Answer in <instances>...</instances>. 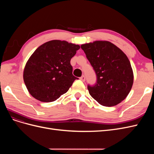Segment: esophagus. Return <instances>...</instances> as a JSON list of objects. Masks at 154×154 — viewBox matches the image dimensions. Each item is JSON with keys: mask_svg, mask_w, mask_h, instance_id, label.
<instances>
[{"mask_svg": "<svg viewBox=\"0 0 154 154\" xmlns=\"http://www.w3.org/2000/svg\"><path fill=\"white\" fill-rule=\"evenodd\" d=\"M80 80L82 81V82H85V77L84 76H82L80 78Z\"/></svg>", "mask_w": 154, "mask_h": 154, "instance_id": "1", "label": "esophagus"}]
</instances>
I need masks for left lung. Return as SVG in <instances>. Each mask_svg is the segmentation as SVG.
<instances>
[{"mask_svg":"<svg viewBox=\"0 0 154 154\" xmlns=\"http://www.w3.org/2000/svg\"><path fill=\"white\" fill-rule=\"evenodd\" d=\"M96 74L94 85H88L90 95L106 106L119 103L128 96L134 82L130 62L123 51L108 41L81 45Z\"/></svg>","mask_w":154,"mask_h":154,"instance_id":"1","label":"left lung"}]
</instances>
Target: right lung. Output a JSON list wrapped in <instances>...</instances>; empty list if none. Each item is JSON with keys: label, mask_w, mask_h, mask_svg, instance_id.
<instances>
[{"label": "right lung", "mask_w": 154, "mask_h": 154, "mask_svg": "<svg viewBox=\"0 0 154 154\" xmlns=\"http://www.w3.org/2000/svg\"><path fill=\"white\" fill-rule=\"evenodd\" d=\"M80 45L66 41L51 40L37 48L27 62L24 81L30 94L42 102L57 100L74 81L71 60Z\"/></svg>", "instance_id": "1"}]
</instances>
